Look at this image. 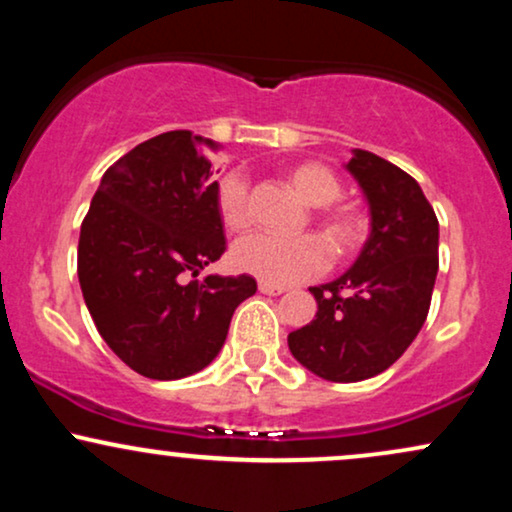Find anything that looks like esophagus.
<instances>
[{
  "instance_id": "34e87169",
  "label": "esophagus",
  "mask_w": 512,
  "mask_h": 512,
  "mask_svg": "<svg viewBox=\"0 0 512 512\" xmlns=\"http://www.w3.org/2000/svg\"><path fill=\"white\" fill-rule=\"evenodd\" d=\"M257 289H260V293H264V296H279V293H284V291H286L284 286L267 284V281H260V284H257Z\"/></svg>"
}]
</instances>
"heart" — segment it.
<instances>
[{
  "instance_id": "obj_1",
  "label": "heart",
  "mask_w": 512,
  "mask_h": 512,
  "mask_svg": "<svg viewBox=\"0 0 512 512\" xmlns=\"http://www.w3.org/2000/svg\"><path fill=\"white\" fill-rule=\"evenodd\" d=\"M286 180L308 207H325L320 214V228L337 255H346L358 248L363 233H366V221H363L361 211L349 204L334 207L332 202L342 192V182L330 168L315 161H305L293 166L286 173ZM216 204H219L221 221L228 231H245L250 226L248 185L240 175H226L219 182ZM231 260L238 272L257 276L267 284L286 286L322 272L327 267V248L317 236L276 238L257 233V236L236 243Z\"/></svg>"
}]
</instances>
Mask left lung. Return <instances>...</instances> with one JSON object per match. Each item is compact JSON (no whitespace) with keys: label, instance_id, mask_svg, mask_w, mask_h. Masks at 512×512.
Returning a JSON list of instances; mask_svg holds the SVG:
<instances>
[{"label":"left lung","instance_id":"obj_1","mask_svg":"<svg viewBox=\"0 0 512 512\" xmlns=\"http://www.w3.org/2000/svg\"><path fill=\"white\" fill-rule=\"evenodd\" d=\"M344 168L368 202L370 233L342 276L310 286L315 320L289 334L293 358L330 383L373 378L409 349L438 274V219L419 182L361 149Z\"/></svg>","mask_w":512,"mask_h":512}]
</instances>
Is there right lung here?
<instances>
[{
    "instance_id": "right-lung-1",
    "label": "right lung",
    "mask_w": 512,
    "mask_h": 512,
    "mask_svg": "<svg viewBox=\"0 0 512 512\" xmlns=\"http://www.w3.org/2000/svg\"><path fill=\"white\" fill-rule=\"evenodd\" d=\"M214 139L187 129L134 146L101 178L79 236V284L105 344L151 380H180L219 356L248 274L197 276L226 250L211 182Z\"/></svg>"
}]
</instances>
